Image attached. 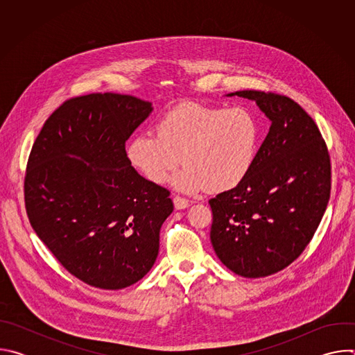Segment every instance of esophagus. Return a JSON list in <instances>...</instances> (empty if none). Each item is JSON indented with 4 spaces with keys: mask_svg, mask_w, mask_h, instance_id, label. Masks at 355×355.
Returning <instances> with one entry per match:
<instances>
[{
    "mask_svg": "<svg viewBox=\"0 0 355 355\" xmlns=\"http://www.w3.org/2000/svg\"><path fill=\"white\" fill-rule=\"evenodd\" d=\"M189 205H191L189 200H187L185 198H181V196H175V198H174V207H175L177 211L185 209V208H188Z\"/></svg>",
    "mask_w": 355,
    "mask_h": 355,
    "instance_id": "1",
    "label": "esophagus"
}]
</instances>
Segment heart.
Returning a JSON list of instances; mask_svg holds the SVG:
<instances>
[{"instance_id": "b5f03b06", "label": "heart", "mask_w": 355, "mask_h": 355, "mask_svg": "<svg viewBox=\"0 0 355 355\" xmlns=\"http://www.w3.org/2000/svg\"><path fill=\"white\" fill-rule=\"evenodd\" d=\"M157 135L135 136L128 147L130 166L153 184H164L185 166L173 184L184 192L208 188L225 192L240 185L254 164L260 126L244 108L184 105L168 112L156 128Z\"/></svg>"}]
</instances>
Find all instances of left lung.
<instances>
[{"label": "left lung", "instance_id": "1", "mask_svg": "<svg viewBox=\"0 0 355 355\" xmlns=\"http://www.w3.org/2000/svg\"><path fill=\"white\" fill-rule=\"evenodd\" d=\"M271 121L247 178L209 200L219 260L244 278L275 274L312 240L330 198V157L313 119L288 96L236 91Z\"/></svg>", "mask_w": 355, "mask_h": 355}]
</instances>
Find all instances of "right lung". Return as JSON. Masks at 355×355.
Here are the masks:
<instances>
[{"label":"right lung","mask_w":355,"mask_h":355,"mask_svg":"<svg viewBox=\"0 0 355 355\" xmlns=\"http://www.w3.org/2000/svg\"><path fill=\"white\" fill-rule=\"evenodd\" d=\"M153 105L132 95L73 98L44 122L28 160L25 205L62 266L101 289L136 284L155 266L170 192L137 174L125 143Z\"/></svg>","instance_id":"add662e5"}]
</instances>
